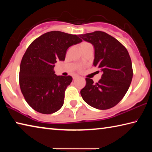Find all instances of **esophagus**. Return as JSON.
Instances as JSON below:
<instances>
[{
	"instance_id": "esophagus-1",
	"label": "esophagus",
	"mask_w": 152,
	"mask_h": 152,
	"mask_svg": "<svg viewBox=\"0 0 152 152\" xmlns=\"http://www.w3.org/2000/svg\"><path fill=\"white\" fill-rule=\"evenodd\" d=\"M78 77H79V76H78V75H74L72 78H73V79L74 80V79H76V78H78Z\"/></svg>"
}]
</instances>
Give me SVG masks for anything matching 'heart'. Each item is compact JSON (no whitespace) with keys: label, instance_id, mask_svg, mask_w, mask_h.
I'll list each match as a JSON object with an SVG mask.
<instances>
[{"label":"heart","instance_id":"heart-1","mask_svg":"<svg viewBox=\"0 0 152 152\" xmlns=\"http://www.w3.org/2000/svg\"><path fill=\"white\" fill-rule=\"evenodd\" d=\"M85 44H88V43H86V42H84V43H81V45H85Z\"/></svg>","mask_w":152,"mask_h":152}]
</instances>
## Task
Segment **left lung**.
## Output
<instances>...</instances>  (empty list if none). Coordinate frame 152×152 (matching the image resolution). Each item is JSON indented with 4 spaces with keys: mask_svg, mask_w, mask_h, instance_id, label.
I'll list each match as a JSON object with an SVG mask.
<instances>
[{
    "mask_svg": "<svg viewBox=\"0 0 152 152\" xmlns=\"http://www.w3.org/2000/svg\"><path fill=\"white\" fill-rule=\"evenodd\" d=\"M80 37L94 46L93 66L102 72L101 79L96 83L86 78L81 96L95 109H110L121 101L132 82L133 69L129 54L119 41L103 31H96Z\"/></svg>",
    "mask_w": 152,
    "mask_h": 152,
    "instance_id": "8db88e82",
    "label": "left lung"
}]
</instances>
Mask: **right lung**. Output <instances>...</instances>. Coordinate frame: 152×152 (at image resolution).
<instances>
[{
    "instance_id": "add662e5",
    "label": "right lung",
    "mask_w": 152,
    "mask_h": 152,
    "mask_svg": "<svg viewBox=\"0 0 152 152\" xmlns=\"http://www.w3.org/2000/svg\"><path fill=\"white\" fill-rule=\"evenodd\" d=\"M82 42L76 35L58 31L45 33L27 49L20 65L19 85L28 104L42 114H51L64 104L70 76H57L53 68L64 61L69 47Z\"/></svg>"
}]
</instances>
